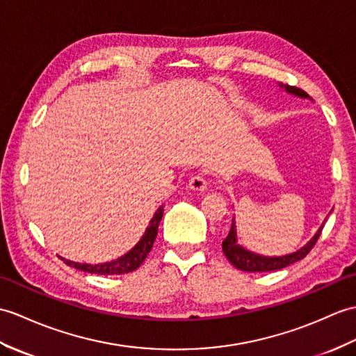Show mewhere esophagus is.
<instances>
[{"label":"esophagus","mask_w":356,"mask_h":356,"mask_svg":"<svg viewBox=\"0 0 356 356\" xmlns=\"http://www.w3.org/2000/svg\"><path fill=\"white\" fill-rule=\"evenodd\" d=\"M189 188L193 189V191H198V193H203L208 189V181H206V179L200 175H197L194 177H191V180H189Z\"/></svg>","instance_id":"1"}]
</instances>
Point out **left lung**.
I'll return each mask as SVG.
<instances>
[{"instance_id":"left-lung-1","label":"left lung","mask_w":356,"mask_h":356,"mask_svg":"<svg viewBox=\"0 0 356 356\" xmlns=\"http://www.w3.org/2000/svg\"><path fill=\"white\" fill-rule=\"evenodd\" d=\"M279 88H282L286 94L299 97V98H309L311 97L305 92V90L294 88V86H288L284 83H279ZM326 221V220H325ZM325 221L321 222V226L318 227V230L314 236L309 239V241L305 244L303 247H300L299 250H296L293 253L288 254H282V256H266V254H259L254 253L252 250H247L245 247L238 244V238H236V225H235V217L232 218V226H230L229 235L226 236L225 241H222L221 247L222 252H225L226 258L229 259V262L232 264L234 267H236L238 270L243 271H249V273H262V271H275V270H280L285 268L291 264L303 259L307 256L314 245H316L317 239L321 234V229L325 226Z\"/></svg>"}]
</instances>
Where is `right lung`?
<instances>
[{
  "label": "right lung",
  "mask_w": 356,
  "mask_h": 356,
  "mask_svg": "<svg viewBox=\"0 0 356 356\" xmlns=\"http://www.w3.org/2000/svg\"><path fill=\"white\" fill-rule=\"evenodd\" d=\"M163 216V206H159L158 211L154 212L153 218L148 222V226L145 229V232L140 236L139 241L131 247V249L124 253L120 258L109 261V262H102V264H81V262H74L70 259L60 258L66 266H70L76 270H81L86 273H92V275H126V273H130L136 270L140 264H143L147 258V254L150 253L153 243L156 239V235H158V227L159 222Z\"/></svg>",
  "instance_id": "obj_1"
}]
</instances>
